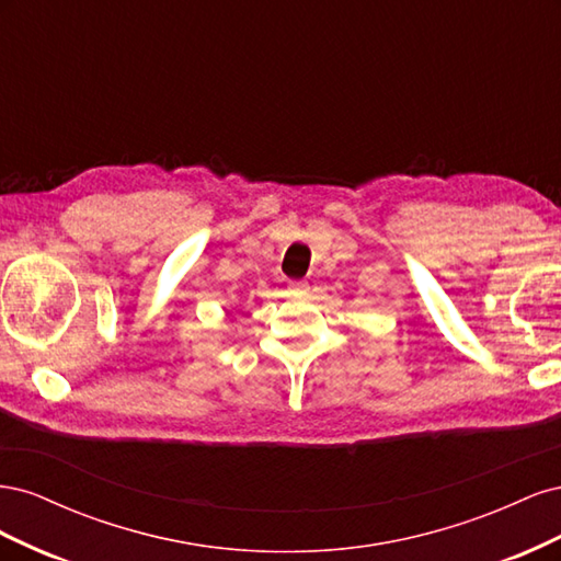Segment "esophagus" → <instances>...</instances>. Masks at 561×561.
Returning a JSON list of instances; mask_svg holds the SVG:
<instances>
[{"instance_id": "esophagus-1", "label": "esophagus", "mask_w": 561, "mask_h": 561, "mask_svg": "<svg viewBox=\"0 0 561 561\" xmlns=\"http://www.w3.org/2000/svg\"><path fill=\"white\" fill-rule=\"evenodd\" d=\"M290 290L297 293V295L307 293V290H309V283H307V280H293V283H290Z\"/></svg>"}]
</instances>
